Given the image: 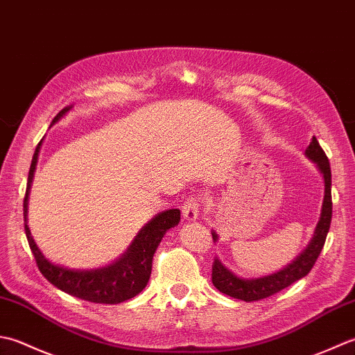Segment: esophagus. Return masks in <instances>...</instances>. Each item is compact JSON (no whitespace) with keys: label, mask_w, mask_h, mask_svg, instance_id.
I'll list each match as a JSON object with an SVG mask.
<instances>
[{"label":"esophagus","mask_w":355,"mask_h":355,"mask_svg":"<svg viewBox=\"0 0 355 355\" xmlns=\"http://www.w3.org/2000/svg\"><path fill=\"white\" fill-rule=\"evenodd\" d=\"M182 214L187 220H194L200 214V200L196 196H190L182 205Z\"/></svg>","instance_id":"esophagus-1"}]
</instances>
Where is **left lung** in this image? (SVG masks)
Returning a JSON list of instances; mask_svg holds the SVG:
<instances>
[{
    "mask_svg": "<svg viewBox=\"0 0 355 355\" xmlns=\"http://www.w3.org/2000/svg\"><path fill=\"white\" fill-rule=\"evenodd\" d=\"M306 156L317 164V167L320 168L322 175L324 178V200L322 208L320 220L317 223L315 233L313 241L308 245V248L302 252V254L294 260L291 265H288L286 268L282 270L280 272L272 274L268 277L256 279V280H243L234 276L233 272L227 270L218 259H214L211 266V280L213 285L219 289L220 293L230 295L243 302H257L270 297L276 293L282 291V289L293 285L294 282L305 277L306 274L313 270L317 259H319L320 252L323 250L324 241H327V234L331 225L332 218V198H331V167L328 156L324 155L323 148L320 147L319 141L313 137V141L306 148ZM213 239L216 241L218 236L214 233Z\"/></svg>",
    "mask_w": 355,
    "mask_h": 355,
    "instance_id": "1",
    "label": "left lung"
}]
</instances>
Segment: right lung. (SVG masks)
<instances>
[{"instance_id": "obj_1", "label": "right lung", "mask_w": 355, "mask_h": 355, "mask_svg": "<svg viewBox=\"0 0 355 355\" xmlns=\"http://www.w3.org/2000/svg\"><path fill=\"white\" fill-rule=\"evenodd\" d=\"M67 110H70V108H64V110H61L53 118L52 122H56ZM40 146L41 142L38 144V147H36L32 157L23 204L26 237L28 247H31L33 252L38 270L50 284L60 288L61 291L87 302L116 305V303L133 299L135 295L139 294L142 289L147 286L151 274V262H153L155 251L159 242H161V239L164 237L165 231L178 225V222L180 220V211L173 208L157 214L153 220L148 222L147 225L141 230V233L136 236L135 242L132 243V247L128 248L125 254L122 256L118 262L107 266V268L93 271H73L50 263L33 242L26 218L28 190H31V182L33 179V171L36 167V159H38Z\"/></svg>"}]
</instances>
